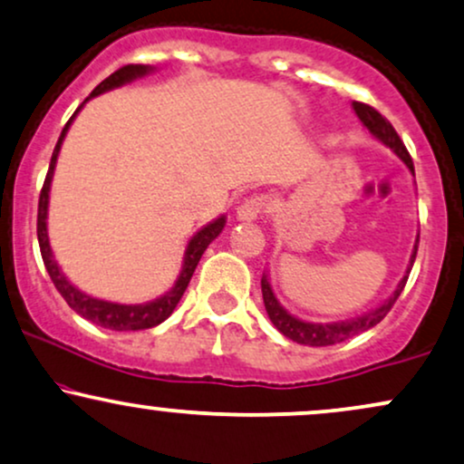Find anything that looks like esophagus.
I'll use <instances>...</instances> for the list:
<instances>
[{
	"instance_id": "esophagus-1",
	"label": "esophagus",
	"mask_w": 464,
	"mask_h": 464,
	"mask_svg": "<svg viewBox=\"0 0 464 464\" xmlns=\"http://www.w3.org/2000/svg\"><path fill=\"white\" fill-rule=\"evenodd\" d=\"M270 209V197L266 194H255V197H248L242 200V205L237 208V218L239 220H256L259 216H264L266 211Z\"/></svg>"
}]
</instances>
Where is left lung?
<instances>
[{
  "instance_id": "left-lung-1",
  "label": "left lung",
  "mask_w": 464,
  "mask_h": 464,
  "mask_svg": "<svg viewBox=\"0 0 464 464\" xmlns=\"http://www.w3.org/2000/svg\"><path fill=\"white\" fill-rule=\"evenodd\" d=\"M353 108L356 111V116H359L362 125L370 130L372 136H376L378 140L387 144V147H392L395 153L400 155L401 160H404V164L409 166V170L415 175V166H412V160H411V153L406 150L404 142L400 140L398 131L393 130V125L389 122L384 116L378 111L376 108H372V105L367 103H361V102H354ZM417 244H420V239H417ZM415 255H417V246H415V253H412V259H411V267H412V261H415ZM409 267V272H411ZM406 281H409V275L400 281L398 289H395L393 295L389 300H384V303L378 306V309H373L372 314H365L361 317H356V320H350V322H337V324H311V322H303L298 320V317L289 315L285 309H283L281 304H278V300L275 298V294H272V287H270V281H267V276L264 275L261 276V294H264V304H266V311L267 315H270V320L275 326L285 334L287 339H292L295 343H303V345H315V348H320V345H334V343H342L345 339L354 337V334H359L362 331H370L372 326H376L378 322L384 320V315L392 311V306L395 304V300H398V295L401 294V289H404Z\"/></svg>"
}]
</instances>
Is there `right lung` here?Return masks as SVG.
I'll return each mask as SVG.
<instances>
[{"label":"right lung","instance_id":"right-lung-1","mask_svg":"<svg viewBox=\"0 0 464 464\" xmlns=\"http://www.w3.org/2000/svg\"><path fill=\"white\" fill-rule=\"evenodd\" d=\"M150 69L144 64H125L121 66L119 71L111 72L110 77H105V80L99 83L97 88L91 92V97H97V94H102L105 91H111V88H119L122 83L136 80V77L140 75H147ZM88 97V99H91ZM86 99V102H88ZM83 102V103H86ZM82 110L80 108L75 110L77 111ZM75 114L71 116L69 122L64 125L63 133H60L58 138V144H55L53 149V155H52V161H49V170H47V177H44V183H43V189H41V198H38V218H36V233H38V246H41V255H43V261H44V267H47L49 276H52L55 289H58L60 295L66 300V304L71 306L75 314H80L82 317H86L88 322L97 324V326H103V328H110V331H144V328H153L158 326L169 317L172 311H175V306L179 300H181L183 292L188 289V283L189 278H192L194 270H197L200 256H203L205 248L209 246L214 239L220 236V231L225 228V216H220L218 220L211 222L205 228H200V231L189 239L188 244V250H186V259H183V270L181 275H179L175 287L170 289L169 294H164L161 298L153 300V303H147V304H116V303H108V300H99V298H92V295H86L82 294L80 289L72 287L69 281H66V276L60 272L58 264H55L53 255H52V246H49V237H47V203H49V186H52V177H53V169H55V160H58V153H60V144H63L66 131H69V125L71 121L75 119Z\"/></svg>","mask_w":464,"mask_h":464}]
</instances>
